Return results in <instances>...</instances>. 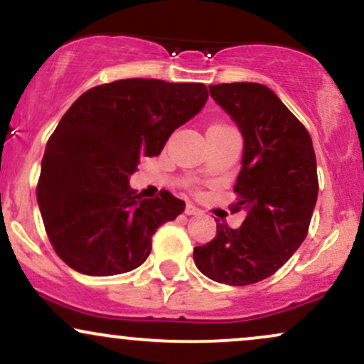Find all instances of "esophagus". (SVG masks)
Returning <instances> with one entry per match:
<instances>
[{
	"instance_id": "esophagus-1",
	"label": "esophagus",
	"mask_w": 364,
	"mask_h": 364,
	"mask_svg": "<svg viewBox=\"0 0 364 364\" xmlns=\"http://www.w3.org/2000/svg\"><path fill=\"white\" fill-rule=\"evenodd\" d=\"M185 212H186L188 215H198V214H202V210H200L198 207H195L193 203H188L186 208H185Z\"/></svg>"
}]
</instances>
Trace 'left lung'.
I'll use <instances>...</instances> for the list:
<instances>
[{
  "label": "left lung",
  "instance_id": "8db88e82",
  "mask_svg": "<svg viewBox=\"0 0 364 364\" xmlns=\"http://www.w3.org/2000/svg\"><path fill=\"white\" fill-rule=\"evenodd\" d=\"M210 95L243 135L235 191L241 228L217 224L210 243L196 246V269L212 281L248 286L277 272L308 235L318 196L311 136L267 85H210Z\"/></svg>",
  "mask_w": 364,
  "mask_h": 364
}]
</instances>
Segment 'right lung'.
I'll return each mask as SVG.
<instances>
[{
    "mask_svg": "<svg viewBox=\"0 0 364 364\" xmlns=\"http://www.w3.org/2000/svg\"><path fill=\"white\" fill-rule=\"evenodd\" d=\"M208 99L203 83L127 78L87 90L46 145L37 203L54 252L77 272L118 275L147 260L159 225L185 202L129 188L140 157L161 154Z\"/></svg>",
    "mask_w": 364,
    "mask_h": 364,
    "instance_id": "obj_1",
    "label": "right lung"
}]
</instances>
